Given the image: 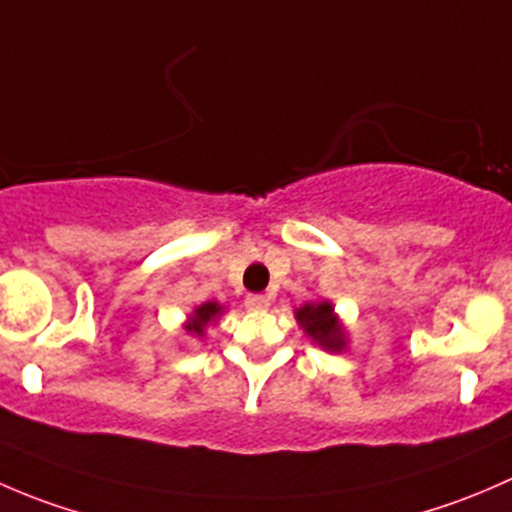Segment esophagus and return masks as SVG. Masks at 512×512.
<instances>
[{"mask_svg":"<svg viewBox=\"0 0 512 512\" xmlns=\"http://www.w3.org/2000/svg\"><path fill=\"white\" fill-rule=\"evenodd\" d=\"M245 307L252 309V312H260V309L270 307V299H267L265 294H247Z\"/></svg>","mask_w":512,"mask_h":512,"instance_id":"34e87169","label":"esophagus"}]
</instances>
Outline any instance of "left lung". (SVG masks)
Wrapping results in <instances>:
<instances>
[{
    "mask_svg": "<svg viewBox=\"0 0 512 512\" xmlns=\"http://www.w3.org/2000/svg\"><path fill=\"white\" fill-rule=\"evenodd\" d=\"M294 317L302 324L307 337H312V342H317L327 352H342L347 347V334H344L342 324H339L334 307L329 302L304 304V307L294 309Z\"/></svg>",
    "mask_w": 512,
    "mask_h": 512,
    "instance_id": "1",
    "label": "left lung"
}]
</instances>
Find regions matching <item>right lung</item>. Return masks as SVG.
I'll return each instance as SVG.
<instances>
[{"label":"right lung","mask_w":512,"mask_h":512,"mask_svg":"<svg viewBox=\"0 0 512 512\" xmlns=\"http://www.w3.org/2000/svg\"><path fill=\"white\" fill-rule=\"evenodd\" d=\"M220 312H223V307H220L218 302L200 304V307L190 314V322L185 324V332H190L193 337H203L205 327H208L210 322H215V319L220 317Z\"/></svg>","instance_id":"obj_1"}]
</instances>
